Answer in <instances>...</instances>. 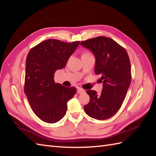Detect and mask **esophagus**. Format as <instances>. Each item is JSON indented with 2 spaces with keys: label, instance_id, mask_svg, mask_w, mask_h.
I'll return each mask as SVG.
<instances>
[{
  "label": "esophagus",
  "instance_id": "esophagus-1",
  "mask_svg": "<svg viewBox=\"0 0 156 156\" xmlns=\"http://www.w3.org/2000/svg\"><path fill=\"white\" fill-rule=\"evenodd\" d=\"M84 92H85V90H84V89H82V88H78V89H77V92H78V94H82V93H84Z\"/></svg>",
  "mask_w": 156,
  "mask_h": 156
}]
</instances>
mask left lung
Returning <instances> with one entry per match:
<instances>
[{
	"label": "left lung",
	"mask_w": 156,
	"mask_h": 156,
	"mask_svg": "<svg viewBox=\"0 0 156 156\" xmlns=\"http://www.w3.org/2000/svg\"><path fill=\"white\" fill-rule=\"evenodd\" d=\"M95 57L94 72L102 80L101 94L89 90L86 113L98 120L112 117L121 108L131 81V64L125 49L111 38L97 37L80 43Z\"/></svg>",
	"instance_id": "1"
}]
</instances>
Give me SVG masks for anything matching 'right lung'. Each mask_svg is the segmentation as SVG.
<instances>
[{
	"mask_svg": "<svg viewBox=\"0 0 156 156\" xmlns=\"http://www.w3.org/2000/svg\"><path fill=\"white\" fill-rule=\"evenodd\" d=\"M79 44L48 39L28 53L24 91L33 111L43 121L54 123L62 119L67 102L76 94V88L55 84L54 78L56 70L65 67Z\"/></svg>",
	"mask_w": 156,
	"mask_h": 156,
	"instance_id": "obj_1",
	"label": "right lung"
}]
</instances>
